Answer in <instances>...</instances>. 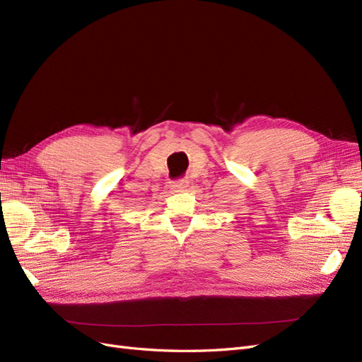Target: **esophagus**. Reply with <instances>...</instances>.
<instances>
[{
    "label": "esophagus",
    "mask_w": 362,
    "mask_h": 362,
    "mask_svg": "<svg viewBox=\"0 0 362 362\" xmlns=\"http://www.w3.org/2000/svg\"><path fill=\"white\" fill-rule=\"evenodd\" d=\"M170 187L173 192H184L189 187V180H178V181H172Z\"/></svg>",
    "instance_id": "esophagus-1"
}]
</instances>
